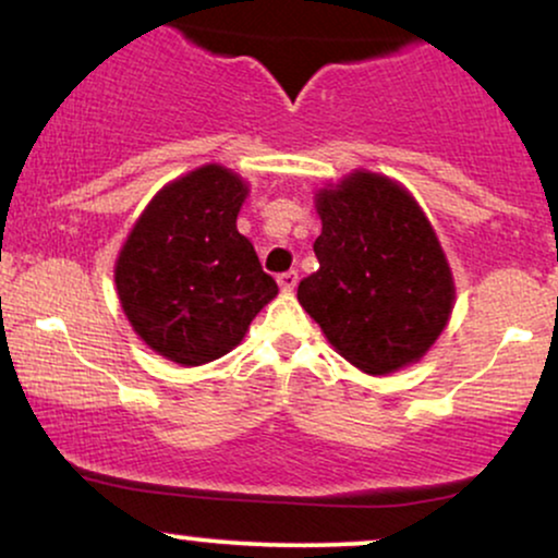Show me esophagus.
<instances>
[{
	"instance_id": "1",
	"label": "esophagus",
	"mask_w": 558,
	"mask_h": 558,
	"mask_svg": "<svg viewBox=\"0 0 558 558\" xmlns=\"http://www.w3.org/2000/svg\"><path fill=\"white\" fill-rule=\"evenodd\" d=\"M298 271H284V274H279V277H277V281H279V287H281V290H284V292H292L294 290V287H298Z\"/></svg>"
}]
</instances>
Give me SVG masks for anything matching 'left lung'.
I'll return each instance as SVG.
<instances>
[{"instance_id": "8db88e82", "label": "left lung", "mask_w": 558, "mask_h": 558, "mask_svg": "<svg viewBox=\"0 0 558 558\" xmlns=\"http://www.w3.org/2000/svg\"><path fill=\"white\" fill-rule=\"evenodd\" d=\"M318 271L298 300L336 352L369 375L416 362L442 333L456 287L435 230L390 178L352 173L315 198Z\"/></svg>"}]
</instances>
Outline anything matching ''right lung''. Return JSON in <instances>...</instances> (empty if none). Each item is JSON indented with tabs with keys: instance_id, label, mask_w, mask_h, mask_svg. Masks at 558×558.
Returning a JSON list of instances; mask_svg holds the SVG:
<instances>
[{
	"instance_id": "right-lung-1",
	"label": "right lung",
	"mask_w": 558,
	"mask_h": 558,
	"mask_svg": "<svg viewBox=\"0 0 558 558\" xmlns=\"http://www.w3.org/2000/svg\"><path fill=\"white\" fill-rule=\"evenodd\" d=\"M245 183L204 165L149 202L116 260V290L134 331L183 367L238 347L279 287L238 232Z\"/></svg>"
}]
</instances>
